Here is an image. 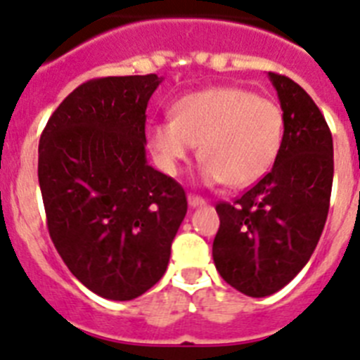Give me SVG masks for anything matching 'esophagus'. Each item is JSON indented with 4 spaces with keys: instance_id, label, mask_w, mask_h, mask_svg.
Listing matches in <instances>:
<instances>
[{
    "instance_id": "34e87169",
    "label": "esophagus",
    "mask_w": 360,
    "mask_h": 360,
    "mask_svg": "<svg viewBox=\"0 0 360 360\" xmlns=\"http://www.w3.org/2000/svg\"><path fill=\"white\" fill-rule=\"evenodd\" d=\"M207 203L201 195H195V194H190L188 195V205L190 207H203V205Z\"/></svg>"
}]
</instances>
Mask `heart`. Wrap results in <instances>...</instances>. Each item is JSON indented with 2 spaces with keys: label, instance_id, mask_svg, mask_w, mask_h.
Listing matches in <instances>:
<instances>
[{
  "label": "heart",
  "instance_id": "1",
  "mask_svg": "<svg viewBox=\"0 0 360 360\" xmlns=\"http://www.w3.org/2000/svg\"><path fill=\"white\" fill-rule=\"evenodd\" d=\"M172 117L148 126V144L157 162L168 174H177L195 143H201V175L208 185H252L271 170L282 148V108L245 87L190 93L175 102Z\"/></svg>",
  "mask_w": 360,
  "mask_h": 360
}]
</instances>
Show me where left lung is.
<instances>
[{
	"label": "left lung",
	"instance_id": "8db88e82",
	"mask_svg": "<svg viewBox=\"0 0 360 360\" xmlns=\"http://www.w3.org/2000/svg\"><path fill=\"white\" fill-rule=\"evenodd\" d=\"M283 111V141L273 170L234 203L219 201L216 269L247 297H269L309 262L324 231L333 185V139L291 78L269 72Z\"/></svg>",
	"mask_w": 360,
	"mask_h": 360
}]
</instances>
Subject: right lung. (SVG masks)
Instances as JSON below:
<instances>
[{"label": "right lung", "instance_id": "1", "mask_svg": "<svg viewBox=\"0 0 360 360\" xmlns=\"http://www.w3.org/2000/svg\"><path fill=\"white\" fill-rule=\"evenodd\" d=\"M157 75L87 80L47 120L38 181L54 247L89 291L134 300L162 278L183 186L146 162V108Z\"/></svg>", "mask_w": 360, "mask_h": 360}]
</instances>
